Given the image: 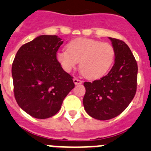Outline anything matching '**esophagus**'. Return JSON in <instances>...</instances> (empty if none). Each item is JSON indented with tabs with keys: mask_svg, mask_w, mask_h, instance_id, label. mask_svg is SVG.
I'll return each instance as SVG.
<instances>
[{
	"mask_svg": "<svg viewBox=\"0 0 151 151\" xmlns=\"http://www.w3.org/2000/svg\"><path fill=\"white\" fill-rule=\"evenodd\" d=\"M73 82H74L75 85H78V84H82V80L78 79V78H73Z\"/></svg>",
	"mask_w": 151,
	"mask_h": 151,
	"instance_id": "34e87169",
	"label": "esophagus"
}]
</instances>
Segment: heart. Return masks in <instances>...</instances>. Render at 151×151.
<instances>
[{
    "label": "heart",
    "mask_w": 151,
    "mask_h": 151,
    "mask_svg": "<svg viewBox=\"0 0 151 151\" xmlns=\"http://www.w3.org/2000/svg\"><path fill=\"white\" fill-rule=\"evenodd\" d=\"M67 50L57 54V60L66 73H70L79 62L80 71L88 78H98L110 69L115 58L113 47L107 42L79 38L70 41Z\"/></svg>",
    "instance_id": "1"
}]
</instances>
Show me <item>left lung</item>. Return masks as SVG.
Returning a JSON list of instances; mask_svg holds the SVG:
<instances>
[{
  "instance_id": "left-lung-1",
  "label": "left lung",
  "mask_w": 151,
  "mask_h": 151,
  "mask_svg": "<svg viewBox=\"0 0 151 151\" xmlns=\"http://www.w3.org/2000/svg\"><path fill=\"white\" fill-rule=\"evenodd\" d=\"M109 38L115 50V63L105 76L84 83L85 110L98 120H107L122 113L137 90L138 64L130 48L121 40Z\"/></svg>"
}]
</instances>
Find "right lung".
Listing matches in <instances>:
<instances>
[{
  "label": "right lung",
  "instance_id": "obj_1",
  "mask_svg": "<svg viewBox=\"0 0 151 151\" xmlns=\"http://www.w3.org/2000/svg\"><path fill=\"white\" fill-rule=\"evenodd\" d=\"M63 43L57 35H40L22 45L12 65L17 104L37 119H47L60 110L75 87L73 77L61 67L57 52Z\"/></svg>",
  "mask_w": 151,
  "mask_h": 151
}]
</instances>
